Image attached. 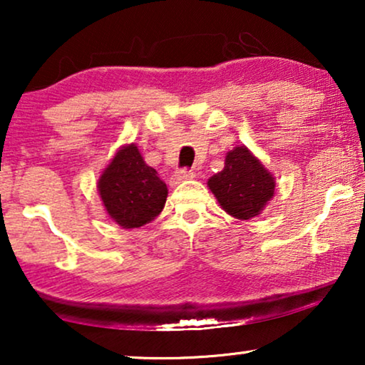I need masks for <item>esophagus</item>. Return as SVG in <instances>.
<instances>
[{
	"instance_id": "1",
	"label": "esophagus",
	"mask_w": 365,
	"mask_h": 365,
	"mask_svg": "<svg viewBox=\"0 0 365 365\" xmlns=\"http://www.w3.org/2000/svg\"><path fill=\"white\" fill-rule=\"evenodd\" d=\"M194 176H196V173L192 169H179V171H176L171 176V184L176 186V184L186 181V179H192Z\"/></svg>"
}]
</instances>
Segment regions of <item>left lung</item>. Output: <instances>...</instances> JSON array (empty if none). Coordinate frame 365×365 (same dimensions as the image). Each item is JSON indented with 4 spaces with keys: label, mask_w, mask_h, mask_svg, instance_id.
I'll return each mask as SVG.
<instances>
[{
    "label": "left lung",
    "mask_w": 365,
    "mask_h": 365,
    "mask_svg": "<svg viewBox=\"0 0 365 365\" xmlns=\"http://www.w3.org/2000/svg\"><path fill=\"white\" fill-rule=\"evenodd\" d=\"M207 186L224 211L237 219H251L272 197L274 178L247 148L239 146L227 153L226 166L209 179Z\"/></svg>",
    "instance_id": "8db88e82"
}]
</instances>
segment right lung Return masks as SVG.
Returning <instances> with one entry per match:
<instances>
[{
  "label": "right lung",
  "instance_id": "right-lung-1",
  "mask_svg": "<svg viewBox=\"0 0 365 365\" xmlns=\"http://www.w3.org/2000/svg\"><path fill=\"white\" fill-rule=\"evenodd\" d=\"M98 187L109 216L126 229L151 222L168 197L166 182L144 163L134 144L119 149Z\"/></svg>",
  "mask_w": 365,
  "mask_h": 365
}]
</instances>
